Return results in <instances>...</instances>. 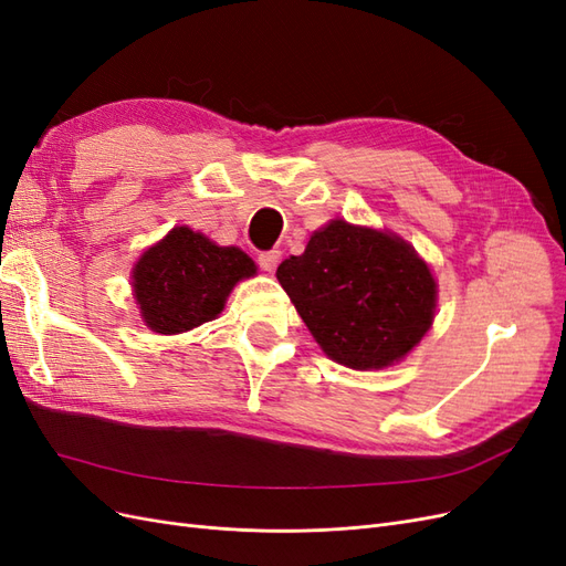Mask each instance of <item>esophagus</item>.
Returning <instances> with one entry per match:
<instances>
[{
  "label": "esophagus",
  "mask_w": 566,
  "mask_h": 566,
  "mask_svg": "<svg viewBox=\"0 0 566 566\" xmlns=\"http://www.w3.org/2000/svg\"><path fill=\"white\" fill-rule=\"evenodd\" d=\"M281 262V252L279 250H266L256 254V264H260L264 271H273Z\"/></svg>",
  "instance_id": "obj_1"
}]
</instances>
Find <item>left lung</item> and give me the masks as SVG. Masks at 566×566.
<instances>
[{
    "label": "left lung",
    "instance_id": "obj_1",
    "mask_svg": "<svg viewBox=\"0 0 566 566\" xmlns=\"http://www.w3.org/2000/svg\"><path fill=\"white\" fill-rule=\"evenodd\" d=\"M276 279L333 361L385 368L430 331L437 306L432 271L401 238L335 219Z\"/></svg>",
    "mask_w": 566,
    "mask_h": 566
}]
</instances>
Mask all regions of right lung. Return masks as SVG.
Returning <instances> with one entry per match:
<instances>
[{"mask_svg":"<svg viewBox=\"0 0 566 566\" xmlns=\"http://www.w3.org/2000/svg\"><path fill=\"white\" fill-rule=\"evenodd\" d=\"M254 273L243 250L177 227L136 262L134 297L150 331L177 335L217 318L233 285Z\"/></svg>","mask_w":566,"mask_h":566,"instance_id":"add662e5","label":"right lung"}]
</instances>
